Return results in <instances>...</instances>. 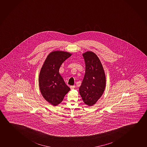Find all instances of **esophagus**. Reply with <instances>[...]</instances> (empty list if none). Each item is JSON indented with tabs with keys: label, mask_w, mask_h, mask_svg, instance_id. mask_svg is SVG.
<instances>
[{
	"label": "esophagus",
	"mask_w": 147,
	"mask_h": 147,
	"mask_svg": "<svg viewBox=\"0 0 147 147\" xmlns=\"http://www.w3.org/2000/svg\"><path fill=\"white\" fill-rule=\"evenodd\" d=\"M75 87V85H72V86H70L71 90L74 89Z\"/></svg>",
	"instance_id": "1"
}]
</instances>
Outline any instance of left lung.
<instances>
[{
	"mask_svg": "<svg viewBox=\"0 0 147 147\" xmlns=\"http://www.w3.org/2000/svg\"><path fill=\"white\" fill-rule=\"evenodd\" d=\"M85 73L79 87V94L85 104L92 106L102 96L106 87V75L102 64L96 53L88 51L82 54Z\"/></svg>",
	"mask_w": 147,
	"mask_h": 147,
	"instance_id": "left-lung-1",
	"label": "left lung"
}]
</instances>
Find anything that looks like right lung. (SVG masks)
Masks as SVG:
<instances>
[{"instance_id": "1", "label": "right lung", "mask_w": 147, "mask_h": 147, "mask_svg": "<svg viewBox=\"0 0 147 147\" xmlns=\"http://www.w3.org/2000/svg\"><path fill=\"white\" fill-rule=\"evenodd\" d=\"M71 55L67 51H52L41 68L39 75L40 90L45 100L53 106L60 104L70 90L60 74L59 69L63 63Z\"/></svg>"}]
</instances>
